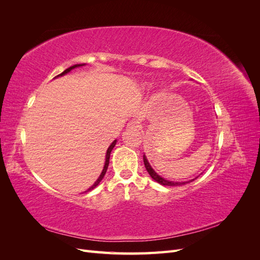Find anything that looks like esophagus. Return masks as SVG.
Wrapping results in <instances>:
<instances>
[{
    "mask_svg": "<svg viewBox=\"0 0 260 260\" xmlns=\"http://www.w3.org/2000/svg\"><path fill=\"white\" fill-rule=\"evenodd\" d=\"M127 128L130 129V130H140L141 124H140V122L138 120H131L127 124Z\"/></svg>",
    "mask_w": 260,
    "mask_h": 260,
    "instance_id": "esophagus-1",
    "label": "esophagus"
}]
</instances>
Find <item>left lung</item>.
Listing matches in <instances>:
<instances>
[{"label":"left lung","instance_id":"1","mask_svg":"<svg viewBox=\"0 0 260 260\" xmlns=\"http://www.w3.org/2000/svg\"><path fill=\"white\" fill-rule=\"evenodd\" d=\"M143 161H144L145 168H146V170H147V172H148V175L151 176L152 179L155 180L156 182H158V183L161 184V185H166V186H179V185H183V184L188 183V182H192V181H194V180L196 179V178H195V179H192V180L184 181V182H175V181H169V180L164 179L162 177H160L158 174H157V172L152 168L151 165H149V162H148V160H147L145 155H143Z\"/></svg>","mask_w":260,"mask_h":260}]
</instances>
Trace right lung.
<instances>
[{"mask_svg":"<svg viewBox=\"0 0 260 260\" xmlns=\"http://www.w3.org/2000/svg\"><path fill=\"white\" fill-rule=\"evenodd\" d=\"M85 64H76V65H74V66H70L69 68H67L66 70H64V72H62L60 75H58V76H56L55 78H57V77H61V76H64V75H66V74H68V73H70L72 72L73 69H75V68H77V67H81V66H84ZM116 143H117V140H115L114 142L109 145V147L107 148V152H106V157H105V164H104V167H103V170H102V172H101V175H100V177L98 178V180L95 181V182L93 183V185L92 186H90L88 190H86L85 192H89V191H91V190H93L94 187H96L99 184H100V182L102 180H103V178H104V176H105V174H106V171H107V168H108V164H109V157H111V153H112V151H113V148L115 147V145H116Z\"/></svg>","mask_w":260,"mask_h":260,"instance_id":"add662e5","label":"right lung"}]
</instances>
